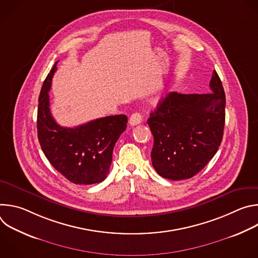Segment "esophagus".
Here are the masks:
<instances>
[{"label":"esophagus","instance_id":"esophagus-1","mask_svg":"<svg viewBox=\"0 0 258 258\" xmlns=\"http://www.w3.org/2000/svg\"><path fill=\"white\" fill-rule=\"evenodd\" d=\"M142 120H143V117H142L141 113L136 112V113H133L132 116L130 117V124L131 125H137V124L141 123Z\"/></svg>","mask_w":258,"mask_h":258}]
</instances>
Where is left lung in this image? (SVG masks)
<instances>
[{"label": "left lung", "mask_w": 258, "mask_h": 258, "mask_svg": "<svg viewBox=\"0 0 258 258\" xmlns=\"http://www.w3.org/2000/svg\"><path fill=\"white\" fill-rule=\"evenodd\" d=\"M208 94L169 93L150 113L152 165L167 179L190 178L218 150L224 135L226 95L215 70Z\"/></svg>", "instance_id": "left-lung-1"}]
</instances>
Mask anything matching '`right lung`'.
Here are the masks:
<instances>
[{
	"label": "right lung",
	"mask_w": 258,
	"mask_h": 258,
	"mask_svg": "<svg viewBox=\"0 0 258 258\" xmlns=\"http://www.w3.org/2000/svg\"><path fill=\"white\" fill-rule=\"evenodd\" d=\"M54 64L47 76L39 97L38 138L42 150L65 178L77 185L103 181L112 162L114 145L125 131L126 115L98 118L76 127H63L50 111L49 91L57 70Z\"/></svg>",
	"instance_id": "add662e5"
}]
</instances>
